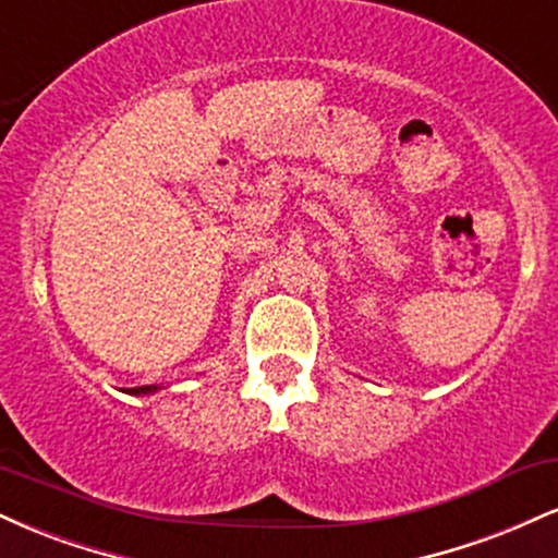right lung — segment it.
<instances>
[{
	"mask_svg": "<svg viewBox=\"0 0 558 558\" xmlns=\"http://www.w3.org/2000/svg\"><path fill=\"white\" fill-rule=\"evenodd\" d=\"M155 390H157V386H141V388H131V390H128V393L141 396V393H155Z\"/></svg>",
	"mask_w": 558,
	"mask_h": 558,
	"instance_id": "add662e5",
	"label": "right lung"
}]
</instances>
